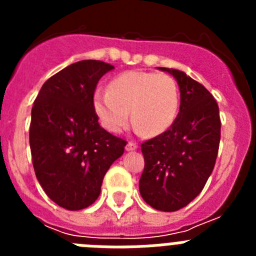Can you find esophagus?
<instances>
[{
  "instance_id": "obj_1",
  "label": "esophagus",
  "mask_w": 256,
  "mask_h": 256,
  "mask_svg": "<svg viewBox=\"0 0 256 256\" xmlns=\"http://www.w3.org/2000/svg\"><path fill=\"white\" fill-rule=\"evenodd\" d=\"M137 148H138V144H136V142H132V141L128 142L126 146V151H134V150H137Z\"/></svg>"
}]
</instances>
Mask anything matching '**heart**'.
Returning <instances> with one entry per match:
<instances>
[{
	"label": "heart",
	"mask_w": 256,
	"mask_h": 256,
	"mask_svg": "<svg viewBox=\"0 0 256 256\" xmlns=\"http://www.w3.org/2000/svg\"><path fill=\"white\" fill-rule=\"evenodd\" d=\"M180 108V91L174 79L151 72H126L97 90L94 108L101 126L112 133L120 132L132 119L138 130L158 136L173 126Z\"/></svg>",
	"instance_id": "obj_1"
}]
</instances>
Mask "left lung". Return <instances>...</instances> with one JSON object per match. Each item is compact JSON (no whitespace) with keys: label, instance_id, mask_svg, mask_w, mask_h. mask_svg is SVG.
I'll list each match as a JSON object with an SVG mask.
<instances>
[{"label":"left lung","instance_id":"8db88e82","mask_svg":"<svg viewBox=\"0 0 256 256\" xmlns=\"http://www.w3.org/2000/svg\"><path fill=\"white\" fill-rule=\"evenodd\" d=\"M160 69L177 79L180 112L168 130L141 144L140 194L154 209L176 212L202 191L214 169L220 118L216 98L201 83L180 70Z\"/></svg>","mask_w":256,"mask_h":256}]
</instances>
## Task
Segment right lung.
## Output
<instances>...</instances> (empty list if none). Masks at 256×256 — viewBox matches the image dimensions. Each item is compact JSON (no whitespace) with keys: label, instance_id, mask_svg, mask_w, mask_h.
Masks as SVG:
<instances>
[{"label":"right lung","instance_id":"obj_1","mask_svg":"<svg viewBox=\"0 0 256 256\" xmlns=\"http://www.w3.org/2000/svg\"><path fill=\"white\" fill-rule=\"evenodd\" d=\"M108 62L82 60L47 79L32 108L29 144L36 177L46 195L68 210L97 200L110 165L126 141L98 124L94 94Z\"/></svg>","mask_w":256,"mask_h":256}]
</instances>
